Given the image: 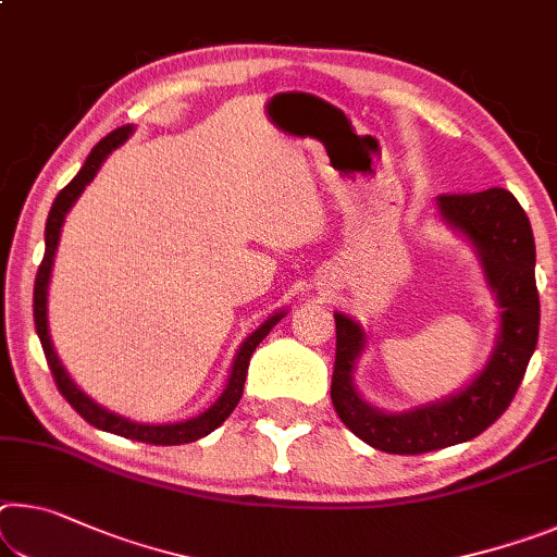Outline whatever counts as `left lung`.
Instances as JSON below:
<instances>
[{
	"instance_id": "left-lung-1",
	"label": "left lung",
	"mask_w": 557,
	"mask_h": 557,
	"mask_svg": "<svg viewBox=\"0 0 557 557\" xmlns=\"http://www.w3.org/2000/svg\"><path fill=\"white\" fill-rule=\"evenodd\" d=\"M438 210L448 223L469 235L481 255L485 277L503 310L500 337L488 364L461 394L406 413H384L361 399L351 382L355 359L364 347V332L349 317L334 314V411L351 434L386 454H429L483 434L513 401L541 330L535 240L520 202L503 188L444 193L438 196Z\"/></svg>"
}]
</instances>
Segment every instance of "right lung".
<instances>
[{
    "instance_id": "right-lung-1",
    "label": "right lung",
    "mask_w": 557,
    "mask_h": 557,
    "mask_svg": "<svg viewBox=\"0 0 557 557\" xmlns=\"http://www.w3.org/2000/svg\"><path fill=\"white\" fill-rule=\"evenodd\" d=\"M131 126H121L101 138L99 144L94 146V151L88 153L86 163L82 165V171L76 173V178L66 185V188L59 190V196L54 200V206L49 210L47 218V233H44V243H47V250H44V258L39 264L37 280H34V324H37V334L44 349V357H47V364L51 369V376H54L57 389L61 396L74 406L78 417H84L91 426L109 431V434H119L126 438L140 441V444H153V446H178V444H190V441H198L202 436H208L210 431H215L220 423H223L227 417H231L233 409L240 401L243 396V386H245V376H247V364H250L252 351L258 349V344L268 337L272 326H275L285 314H275L264 322L260 330H255L250 337L243 342L240 351H237L233 372H231V382H227L225 392L220 394V399L210 406L208 411H202L200 417L190 419V421H181V423H163V426H151V423H134L123 417H116V413L106 411L103 406L94 404L88 396L78 389V386L69 379V374L61 367V361L57 357L54 347H51V337H49V324H47V287H49V272L51 264H54V252L59 245V233L61 225H64V218L69 213V208L74 206V200L82 196V190L88 183L94 181L96 171L103 163V158L109 156L113 148H119L123 140L128 138Z\"/></svg>"
}]
</instances>
